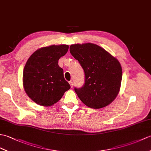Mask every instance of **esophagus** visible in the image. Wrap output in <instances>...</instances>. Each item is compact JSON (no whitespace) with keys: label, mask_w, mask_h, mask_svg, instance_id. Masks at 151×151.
Masks as SVG:
<instances>
[{"label":"esophagus","mask_w":151,"mask_h":151,"mask_svg":"<svg viewBox=\"0 0 151 151\" xmlns=\"http://www.w3.org/2000/svg\"><path fill=\"white\" fill-rule=\"evenodd\" d=\"M69 84H70V86H71V87H73V82H72V81H69Z\"/></svg>","instance_id":"obj_1"}]
</instances>
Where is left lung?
Instances as JSON below:
<instances>
[{
    "label": "left lung",
    "instance_id": "1",
    "mask_svg": "<svg viewBox=\"0 0 151 151\" xmlns=\"http://www.w3.org/2000/svg\"><path fill=\"white\" fill-rule=\"evenodd\" d=\"M71 54L85 73V83L75 91L82 102L93 109L108 106L120 91L122 69L120 62L110 53L92 43L73 44Z\"/></svg>",
    "mask_w": 151,
    "mask_h": 151
}]
</instances>
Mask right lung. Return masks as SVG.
<instances>
[{"mask_svg":"<svg viewBox=\"0 0 151 151\" xmlns=\"http://www.w3.org/2000/svg\"><path fill=\"white\" fill-rule=\"evenodd\" d=\"M68 45H52L38 49L27 60L23 71V85L27 96L36 104L51 106L71 88L64 77L58 60Z\"/></svg>","mask_w":151,"mask_h":151,"instance_id":"1","label":"right lung"}]
</instances>
